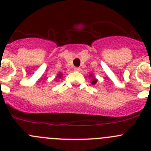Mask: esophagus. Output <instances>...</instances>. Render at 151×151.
Wrapping results in <instances>:
<instances>
[{"instance_id": "34e87169", "label": "esophagus", "mask_w": 151, "mask_h": 151, "mask_svg": "<svg viewBox=\"0 0 151 151\" xmlns=\"http://www.w3.org/2000/svg\"><path fill=\"white\" fill-rule=\"evenodd\" d=\"M74 70L75 71L78 72V71H80V68L79 67H74Z\"/></svg>"}]
</instances>
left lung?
Wrapping results in <instances>:
<instances>
[{
    "instance_id": "1",
    "label": "left lung",
    "mask_w": 151,
    "mask_h": 151,
    "mask_svg": "<svg viewBox=\"0 0 151 151\" xmlns=\"http://www.w3.org/2000/svg\"><path fill=\"white\" fill-rule=\"evenodd\" d=\"M96 83H97V80H96L95 78H93V79H92L91 84H92V85H95Z\"/></svg>"
}]
</instances>
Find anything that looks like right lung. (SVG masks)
<instances>
[{"mask_svg":"<svg viewBox=\"0 0 151 151\" xmlns=\"http://www.w3.org/2000/svg\"><path fill=\"white\" fill-rule=\"evenodd\" d=\"M61 76H62V74H60H60L58 75V76H57V78H59V77H61Z\"/></svg>","mask_w":151,"mask_h":151,"instance_id":"1","label":"right lung"}]
</instances>
